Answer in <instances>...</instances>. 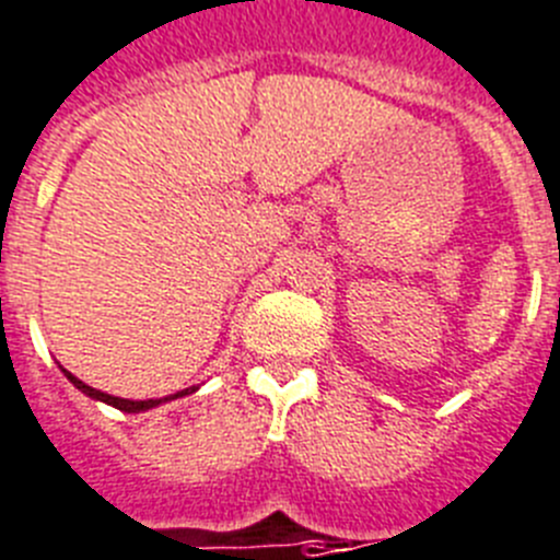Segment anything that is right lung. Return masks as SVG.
I'll return each mask as SVG.
<instances>
[{"instance_id":"add662e5","label":"right lung","mask_w":560,"mask_h":560,"mask_svg":"<svg viewBox=\"0 0 560 560\" xmlns=\"http://www.w3.org/2000/svg\"><path fill=\"white\" fill-rule=\"evenodd\" d=\"M65 374H67V381H70L72 386H75V388H81V392H84V395H90L92 400L109 402V406L120 408V411H126V415H135V411H145V408H154V406H160V402H163V400H174V397L191 395V392H194V388H186V392H177V395H172V397H163V400H124V397H112V395H104V392H98V388L86 386V383H81V381H78L75 374H70V372H65Z\"/></svg>"}]
</instances>
